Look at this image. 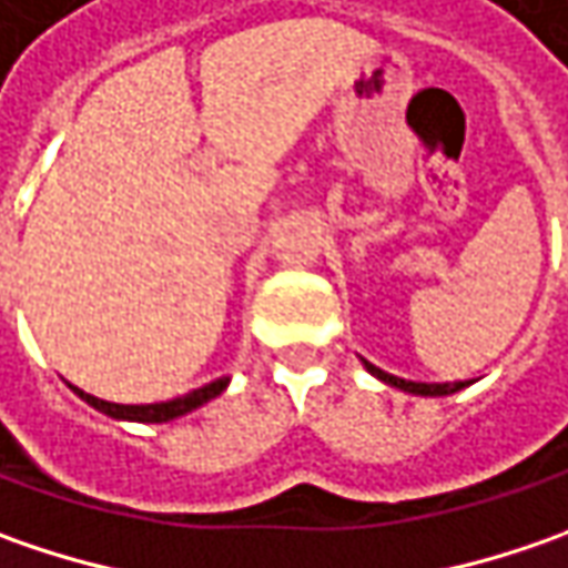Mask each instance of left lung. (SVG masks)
Masks as SVG:
<instances>
[{
  "label": "left lung",
  "mask_w": 568,
  "mask_h": 568,
  "mask_svg": "<svg viewBox=\"0 0 568 568\" xmlns=\"http://www.w3.org/2000/svg\"><path fill=\"white\" fill-rule=\"evenodd\" d=\"M363 369L369 373V376H376L385 385H392V388H402L407 395H420V398H443V395H455V392H462V388H468L470 382H410L402 379V376H392V373H385L379 366H373L369 361H363Z\"/></svg>",
  "instance_id": "obj_1"
}]
</instances>
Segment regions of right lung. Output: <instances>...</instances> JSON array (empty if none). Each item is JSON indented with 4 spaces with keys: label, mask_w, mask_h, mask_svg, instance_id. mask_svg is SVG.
I'll use <instances>...</instances> for the list:
<instances>
[{
    "label": "right lung",
    "mask_w": 568,
    "mask_h": 568,
    "mask_svg": "<svg viewBox=\"0 0 568 568\" xmlns=\"http://www.w3.org/2000/svg\"><path fill=\"white\" fill-rule=\"evenodd\" d=\"M227 385H230V376H221V379L205 382V385L192 388V392L180 395V398L154 402V404L103 402V398L88 395V392H84V388H78V385H69V388L75 392L81 402H88L94 410L106 414V417H113V420H129V424H170V420H176V417H186V414H192V410H199L202 404L214 402Z\"/></svg>",
    "instance_id": "right-lung-1"
}]
</instances>
